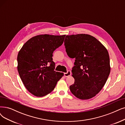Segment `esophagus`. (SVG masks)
<instances>
[{
  "instance_id": "34e87169",
  "label": "esophagus",
  "mask_w": 125,
  "mask_h": 125,
  "mask_svg": "<svg viewBox=\"0 0 125 125\" xmlns=\"http://www.w3.org/2000/svg\"><path fill=\"white\" fill-rule=\"evenodd\" d=\"M71 74V72L70 71H68L67 73H64V77H69V76H70Z\"/></svg>"
}]
</instances>
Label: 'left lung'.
Here are the masks:
<instances>
[{
	"label": "left lung",
	"mask_w": 125,
	"mask_h": 125,
	"mask_svg": "<svg viewBox=\"0 0 125 125\" xmlns=\"http://www.w3.org/2000/svg\"><path fill=\"white\" fill-rule=\"evenodd\" d=\"M64 45L68 55L75 58L72 70L74 83L70 86L71 93L83 100L94 97L110 72L107 49L96 38L86 34L67 35Z\"/></svg>",
	"instance_id": "obj_1"
}]
</instances>
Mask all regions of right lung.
I'll list each match as a JSON object with an SVG mask.
<instances>
[{
  "label": "right lung",
  "instance_id": "obj_1",
  "mask_svg": "<svg viewBox=\"0 0 125 125\" xmlns=\"http://www.w3.org/2000/svg\"><path fill=\"white\" fill-rule=\"evenodd\" d=\"M65 36L38 35L28 40L19 51L18 72L25 87L34 95L42 97L51 93L63 76L54 71L52 56Z\"/></svg>",
  "mask_w": 125,
  "mask_h": 125
}]
</instances>
